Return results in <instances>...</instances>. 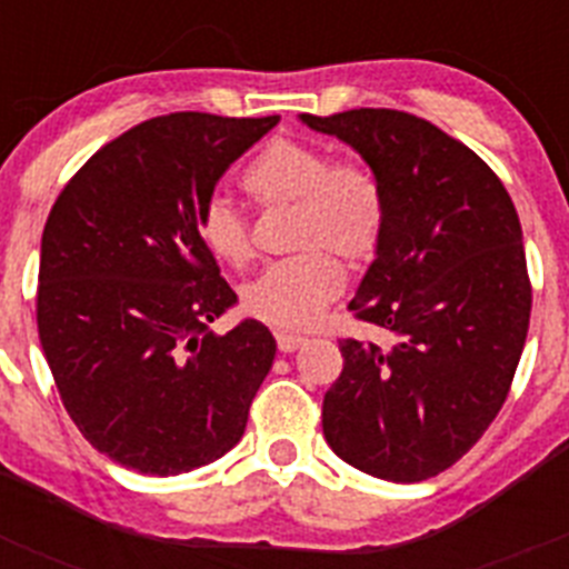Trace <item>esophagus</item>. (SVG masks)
<instances>
[{
  "label": "esophagus",
  "mask_w": 569,
  "mask_h": 569,
  "mask_svg": "<svg viewBox=\"0 0 569 569\" xmlns=\"http://www.w3.org/2000/svg\"><path fill=\"white\" fill-rule=\"evenodd\" d=\"M305 336H296V333H284V330H279L276 333V345H279L281 353H293V350H299L301 345H305Z\"/></svg>",
  "instance_id": "obj_1"
}]
</instances>
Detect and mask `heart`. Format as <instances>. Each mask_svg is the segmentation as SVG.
Instances as JSON below:
<instances>
[{"label": "heart", "mask_w": 569, "mask_h": 569, "mask_svg": "<svg viewBox=\"0 0 569 569\" xmlns=\"http://www.w3.org/2000/svg\"><path fill=\"white\" fill-rule=\"evenodd\" d=\"M261 208L293 204V248L301 253L273 261L244 288V310L273 328H310L341 293L339 253L365 264L379 253L387 230V193L379 173L359 159H333L328 144L299 136H273L241 173ZM204 248L228 264L253 259V233L241 204L208 193L196 208Z\"/></svg>", "instance_id": "heart-1"}]
</instances>
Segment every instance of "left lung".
I'll return each mask as SVG.
<instances>
[{
	"instance_id": "left-lung-1",
	"label": "left lung",
	"mask_w": 569,
	"mask_h": 569,
	"mask_svg": "<svg viewBox=\"0 0 569 569\" xmlns=\"http://www.w3.org/2000/svg\"><path fill=\"white\" fill-rule=\"evenodd\" d=\"M301 122L353 144L387 193L385 241L347 310L393 345L339 341L325 439L376 479H433L499 416L525 350L519 213L490 164L421 116L356 108Z\"/></svg>"
}]
</instances>
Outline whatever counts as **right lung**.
<instances>
[{
	"label": "right lung",
	"mask_w": 569,
	"mask_h": 569,
	"mask_svg": "<svg viewBox=\"0 0 569 569\" xmlns=\"http://www.w3.org/2000/svg\"><path fill=\"white\" fill-rule=\"evenodd\" d=\"M276 122L156 116L99 148L50 208L39 341L68 416L116 465L179 476L244 433L276 341L253 319L210 330L236 293L196 230V208Z\"/></svg>",
	"instance_id": "add662e5"
}]
</instances>
